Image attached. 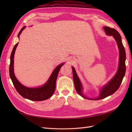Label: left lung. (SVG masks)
I'll use <instances>...</instances> for the list:
<instances>
[{
  "label": "left lung",
  "instance_id": "8db88e82",
  "mask_svg": "<svg viewBox=\"0 0 132 132\" xmlns=\"http://www.w3.org/2000/svg\"><path fill=\"white\" fill-rule=\"evenodd\" d=\"M103 29L105 30L106 34L107 35H111L113 36V37L116 41L118 48L119 50V67L118 69L116 74L115 75L114 77L106 85L103 87L102 89L100 94L99 96L96 98H89L86 97L82 93V86L79 80V79L78 77V75L76 73V71L73 67H72L73 70V80L74 83V86L76 91L78 92V93L82 97L85 98H87L89 100H101L104 98L109 96H110L114 94L116 91L121 85V84L122 81L124 76L125 75L126 73V64L125 61L126 59V51L125 47H124L122 42V38L120 34L118 32L112 28L109 27H104Z\"/></svg>",
  "mask_w": 132,
  "mask_h": 132
}]
</instances>
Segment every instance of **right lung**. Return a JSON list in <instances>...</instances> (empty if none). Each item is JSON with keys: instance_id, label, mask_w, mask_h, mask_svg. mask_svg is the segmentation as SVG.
<instances>
[{"instance_id": "right-lung-1", "label": "right lung", "mask_w": 132, "mask_h": 132, "mask_svg": "<svg viewBox=\"0 0 132 132\" xmlns=\"http://www.w3.org/2000/svg\"><path fill=\"white\" fill-rule=\"evenodd\" d=\"M25 28V26L23 27L20 31L19 33L18 34L19 37L21 32ZM18 45V43L16 44L13 48V51H12L10 55V63L9 66L10 77L13 83L15 88L21 96L32 101H40L45 100L50 98L54 93L58 74L64 64H61L55 68L52 74H51L48 80L43 86L37 87V88H29V87L24 86L18 81L17 79L15 77L14 73V57L16 48Z\"/></svg>"}]
</instances>
